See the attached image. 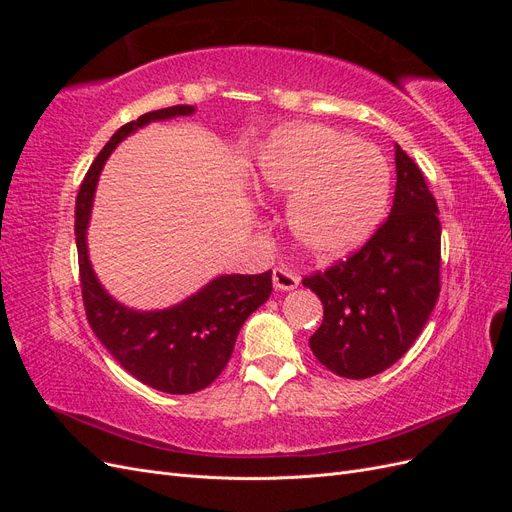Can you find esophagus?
Instances as JSON below:
<instances>
[{"instance_id":"esophagus-1","label":"esophagus","mask_w":512,"mask_h":512,"mask_svg":"<svg viewBox=\"0 0 512 512\" xmlns=\"http://www.w3.org/2000/svg\"><path fill=\"white\" fill-rule=\"evenodd\" d=\"M299 280L301 277L297 273H292L290 269H284V267H275L273 269V286L277 290H292L299 286Z\"/></svg>"}]
</instances>
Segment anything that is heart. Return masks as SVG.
I'll list each match as a JSON object with an SVG mask.
<instances>
[{"label": "heart", "mask_w": 512, "mask_h": 512, "mask_svg": "<svg viewBox=\"0 0 512 512\" xmlns=\"http://www.w3.org/2000/svg\"><path fill=\"white\" fill-rule=\"evenodd\" d=\"M256 183L269 196L290 198L288 228L316 260L361 247L382 222L391 194L380 151L324 126L273 132L258 156Z\"/></svg>", "instance_id": "1"}]
</instances>
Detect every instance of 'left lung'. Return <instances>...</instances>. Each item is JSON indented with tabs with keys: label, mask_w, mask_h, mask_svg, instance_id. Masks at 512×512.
Listing matches in <instances>:
<instances>
[{
	"label": "left lung",
	"mask_w": 512,
	"mask_h": 512,
	"mask_svg": "<svg viewBox=\"0 0 512 512\" xmlns=\"http://www.w3.org/2000/svg\"><path fill=\"white\" fill-rule=\"evenodd\" d=\"M395 164L389 218L346 260L303 277L324 307L309 348L342 378H371L397 363L440 297L438 203L421 168L399 145Z\"/></svg>",
	"instance_id": "1"
}]
</instances>
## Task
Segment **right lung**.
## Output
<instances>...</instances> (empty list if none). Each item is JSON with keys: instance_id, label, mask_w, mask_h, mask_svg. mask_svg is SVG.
Wrapping results in <instances>:
<instances>
[{"instance_id": "add662e5", "label": "right lung", "mask_w": 512, "mask_h": 512, "mask_svg": "<svg viewBox=\"0 0 512 512\" xmlns=\"http://www.w3.org/2000/svg\"><path fill=\"white\" fill-rule=\"evenodd\" d=\"M192 113L194 106L177 104L121 126L89 166L74 209L81 292L89 327L128 374L170 395L203 391L222 374L243 322L271 297V271L215 277L194 297L175 307L162 312H134L108 297L96 280L87 256L85 230L98 175L111 151L149 121Z\"/></svg>"}]
</instances>
